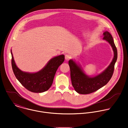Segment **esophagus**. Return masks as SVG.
<instances>
[{
	"label": "esophagus",
	"instance_id": "34e87169",
	"mask_svg": "<svg viewBox=\"0 0 128 128\" xmlns=\"http://www.w3.org/2000/svg\"><path fill=\"white\" fill-rule=\"evenodd\" d=\"M71 58V56L69 54H66L65 56V59L66 60H69Z\"/></svg>",
	"mask_w": 128,
	"mask_h": 128
}]
</instances>
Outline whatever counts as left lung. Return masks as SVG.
<instances>
[{
  "instance_id": "1",
  "label": "left lung",
  "mask_w": 128,
  "mask_h": 128,
  "mask_svg": "<svg viewBox=\"0 0 128 128\" xmlns=\"http://www.w3.org/2000/svg\"><path fill=\"white\" fill-rule=\"evenodd\" d=\"M103 39L107 41L112 47L114 56L110 65L101 74L94 77H89L73 60L69 61L72 84L75 90L79 94H88L97 91L106 85L113 76L117 59V50L111 34L106 31L103 33Z\"/></svg>"
}]
</instances>
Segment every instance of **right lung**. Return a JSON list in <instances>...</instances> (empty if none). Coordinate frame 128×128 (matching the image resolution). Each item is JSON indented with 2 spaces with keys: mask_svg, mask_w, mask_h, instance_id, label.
Returning <instances> with one entry per match:
<instances>
[{
  "mask_svg": "<svg viewBox=\"0 0 128 128\" xmlns=\"http://www.w3.org/2000/svg\"><path fill=\"white\" fill-rule=\"evenodd\" d=\"M11 53L12 68L16 78L26 89L34 93L44 92L50 88L57 69L65 59L64 55L56 56L39 72L29 73L22 72L16 66L11 51Z\"/></svg>",
  "mask_w": 128,
  "mask_h": 128,
  "instance_id": "obj_1",
  "label": "right lung"
}]
</instances>
